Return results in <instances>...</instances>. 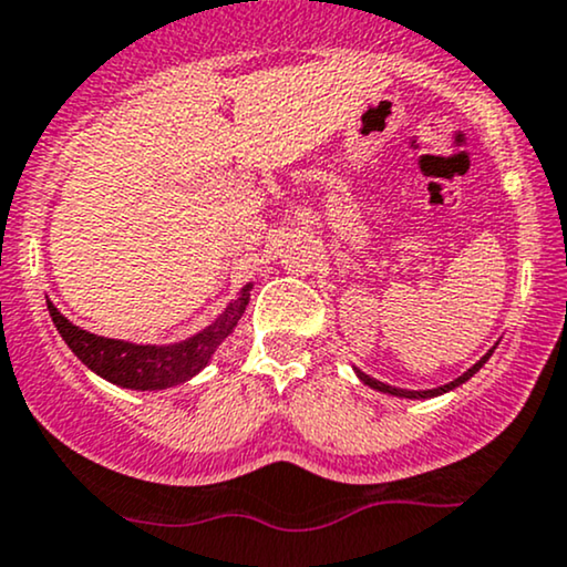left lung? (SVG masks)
<instances>
[{"instance_id":"obj_1","label":"left lung","mask_w":567,"mask_h":567,"mask_svg":"<svg viewBox=\"0 0 567 567\" xmlns=\"http://www.w3.org/2000/svg\"><path fill=\"white\" fill-rule=\"evenodd\" d=\"M494 350L496 348H491L488 352H485V355L481 358V361H477L475 365H472V369H467L464 371L462 377H456L454 382H449V384H441V388H435V390H401V388H390V384H384V382H379V379H374V377H369V374H363L361 369H355V374H358V379H361L363 384H369L371 390H379V392H388V395H395V398H411V401H424V398H437V395H443V392H449V390H454V388H458V384H464L467 382L470 377H475L477 371L483 369V363L488 361L491 355H494Z\"/></svg>"}]
</instances>
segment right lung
I'll return each instance as SVG.
<instances>
[{"label": "right lung", "mask_w": 567, "mask_h": 567, "mask_svg": "<svg viewBox=\"0 0 567 567\" xmlns=\"http://www.w3.org/2000/svg\"><path fill=\"white\" fill-rule=\"evenodd\" d=\"M251 284H246L238 297L204 331L175 344H135L124 339H109L79 329L47 299L52 323L65 339L73 355L97 377L126 390H166L188 382L212 361L225 337L233 334L249 305Z\"/></svg>", "instance_id": "right-lung-1"}]
</instances>
